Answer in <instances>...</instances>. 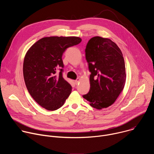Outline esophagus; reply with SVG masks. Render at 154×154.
<instances>
[{"label":"esophagus","mask_w":154,"mask_h":154,"mask_svg":"<svg viewBox=\"0 0 154 154\" xmlns=\"http://www.w3.org/2000/svg\"><path fill=\"white\" fill-rule=\"evenodd\" d=\"M79 81H80V79L79 78H77L75 81H74V83L75 85H77L79 83Z\"/></svg>","instance_id":"obj_1"}]
</instances>
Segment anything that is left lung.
I'll use <instances>...</instances> for the list:
<instances>
[{
	"label": "left lung",
	"instance_id": "obj_1",
	"mask_svg": "<svg viewBox=\"0 0 154 154\" xmlns=\"http://www.w3.org/2000/svg\"><path fill=\"white\" fill-rule=\"evenodd\" d=\"M88 63L90 90L83 97L94 108L112 105L124 89L126 74L122 53L108 38L94 36L85 49Z\"/></svg>",
	"mask_w": 154,
	"mask_h": 154
}]
</instances>
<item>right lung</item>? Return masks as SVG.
I'll return each mask as SVG.
<instances>
[{"label": "right lung", "mask_w": 154, "mask_h": 154, "mask_svg": "<svg viewBox=\"0 0 154 154\" xmlns=\"http://www.w3.org/2000/svg\"><path fill=\"white\" fill-rule=\"evenodd\" d=\"M81 41L76 36L45 37L33 45L26 54L23 74L27 90L48 110L60 108L71 93V85L63 77L62 55L67 48Z\"/></svg>", "instance_id": "add662e5"}]
</instances>
